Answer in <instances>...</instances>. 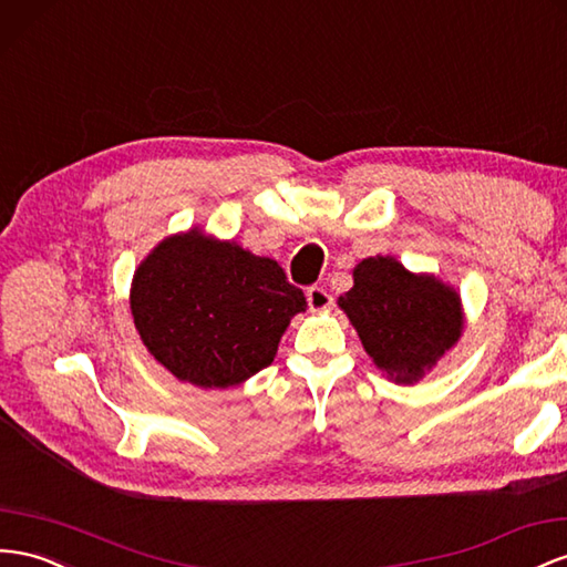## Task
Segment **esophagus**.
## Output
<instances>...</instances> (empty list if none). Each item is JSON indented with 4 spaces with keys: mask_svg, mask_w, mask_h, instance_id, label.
<instances>
[{
    "mask_svg": "<svg viewBox=\"0 0 567 567\" xmlns=\"http://www.w3.org/2000/svg\"><path fill=\"white\" fill-rule=\"evenodd\" d=\"M308 305H310L312 312H327V310H331L333 298L327 293V288L312 286V288L308 290Z\"/></svg>",
    "mask_w": 567,
    "mask_h": 567,
    "instance_id": "esophagus-1",
    "label": "esophagus"
}]
</instances>
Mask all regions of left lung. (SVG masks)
<instances>
[{
	"mask_svg": "<svg viewBox=\"0 0 567 567\" xmlns=\"http://www.w3.org/2000/svg\"><path fill=\"white\" fill-rule=\"evenodd\" d=\"M339 308L364 353L395 384H417L461 341L465 310L457 290L430 271H410L391 255L367 257Z\"/></svg>",
	"mask_w": 567,
	"mask_h": 567,
	"instance_id": "1",
	"label": "left lung"
}]
</instances>
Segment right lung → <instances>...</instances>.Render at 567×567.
<instances>
[{"label": "right lung", "mask_w": 567, "mask_h": 567, "mask_svg": "<svg viewBox=\"0 0 567 567\" xmlns=\"http://www.w3.org/2000/svg\"><path fill=\"white\" fill-rule=\"evenodd\" d=\"M308 310L277 259L205 234L166 236L137 265L131 315L164 370L197 389H228L277 358L290 319Z\"/></svg>", "instance_id": "obj_1"}]
</instances>
